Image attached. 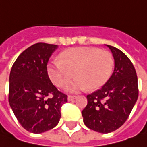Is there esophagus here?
Returning a JSON list of instances; mask_svg holds the SVG:
<instances>
[{
    "instance_id": "esophagus-1",
    "label": "esophagus",
    "mask_w": 147,
    "mask_h": 147,
    "mask_svg": "<svg viewBox=\"0 0 147 147\" xmlns=\"http://www.w3.org/2000/svg\"><path fill=\"white\" fill-rule=\"evenodd\" d=\"M74 99H76V96H68V100H69V101H72V100H74Z\"/></svg>"
}]
</instances>
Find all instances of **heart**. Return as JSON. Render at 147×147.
Listing matches in <instances>:
<instances>
[{
	"label": "heart",
	"instance_id": "1",
	"mask_svg": "<svg viewBox=\"0 0 147 147\" xmlns=\"http://www.w3.org/2000/svg\"><path fill=\"white\" fill-rule=\"evenodd\" d=\"M112 54L96 47H75L59 54L47 68V74L56 87L62 88L74 75L76 80L67 86L70 92L84 90L94 91L109 80L114 69Z\"/></svg>",
	"mask_w": 147,
	"mask_h": 147
}]
</instances>
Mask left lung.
<instances>
[{"instance_id":"8db88e82","label":"left lung","mask_w":147,"mask_h":147,"mask_svg":"<svg viewBox=\"0 0 147 147\" xmlns=\"http://www.w3.org/2000/svg\"><path fill=\"white\" fill-rule=\"evenodd\" d=\"M106 46L115 59V69L102 88L87 96L88 105L82 111L84 124L101 133L121 127L138 97V77L133 63L120 50Z\"/></svg>"}]
</instances>
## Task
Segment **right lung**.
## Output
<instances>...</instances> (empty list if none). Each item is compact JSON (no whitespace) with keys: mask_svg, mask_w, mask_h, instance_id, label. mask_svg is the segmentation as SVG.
Wrapping results in <instances>:
<instances>
[{"mask_svg":"<svg viewBox=\"0 0 147 147\" xmlns=\"http://www.w3.org/2000/svg\"><path fill=\"white\" fill-rule=\"evenodd\" d=\"M57 45L36 43L23 51L9 74V103L21 126L32 133L55 127L67 96L58 91L47 74L49 58Z\"/></svg>","mask_w":147,"mask_h":147,"instance_id":"1","label":"right lung"}]
</instances>
